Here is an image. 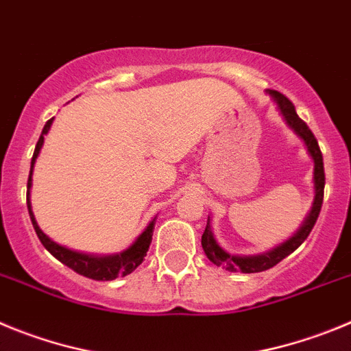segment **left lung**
<instances>
[{
    "label": "left lung",
    "mask_w": 351,
    "mask_h": 351,
    "mask_svg": "<svg viewBox=\"0 0 351 351\" xmlns=\"http://www.w3.org/2000/svg\"><path fill=\"white\" fill-rule=\"evenodd\" d=\"M271 96L276 101L278 108L282 112L283 119L287 121V124L295 131V134L304 140L306 148L308 152L311 154L315 160V203L313 210L309 213V217L306 219L304 226L299 229V232L293 238H290L289 241L283 243L282 246H278L274 250L267 252V254L255 255V257H238V255H230L227 254L226 250H222L217 241H215L213 234H211V227H210V219H208L206 229L203 232V238H201V245H203V250L206 254V257L210 258L213 264L223 267L227 271H241V273H261V271H266L269 267L276 266L278 262L283 261L287 255L292 254L293 250H298L299 246L302 245L306 238L309 236L311 229L315 227L318 220V215H320L322 203H324V187H325V173H324V157H322L320 147H318V141L315 138V134L311 132V129L306 125V122L302 119H299V115L295 113V108H293L292 101L287 96H283L282 93L278 90H269Z\"/></svg>",
    "instance_id": "1"
}]
</instances>
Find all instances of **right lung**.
<instances>
[{
    "label": "right lung",
    "mask_w": 351,
    "mask_h": 351,
    "mask_svg": "<svg viewBox=\"0 0 351 351\" xmlns=\"http://www.w3.org/2000/svg\"><path fill=\"white\" fill-rule=\"evenodd\" d=\"M53 119L47 121L45 128L42 131V136L38 140L36 148H34L33 159H31V171H29V180H27V210H29L31 222H33L34 230H36V236L40 238L42 245L45 246L47 250L53 255V257L61 261L62 264H66L68 267H71L73 271H77L78 274L87 278H93V280H115L117 276H125V274L132 273L143 262L145 255L148 252V246L152 243V234H154V226H156V220L150 222V226L143 230V234L134 241V245L131 248H128L125 252L119 255H108V257H96V255H85L78 254V252L68 250L64 246L53 243L52 239L47 234H43V230L38 227L36 220H34V215L31 211V203H29V189H31V175H33V166L34 160H36L38 154H40V148H42L43 140H45V134L49 132L50 125H52Z\"/></svg>",
    "instance_id": "obj_1"
}]
</instances>
